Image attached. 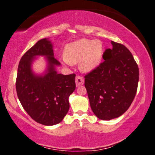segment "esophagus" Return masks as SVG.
Here are the masks:
<instances>
[{"instance_id":"1","label":"esophagus","mask_w":155,"mask_h":155,"mask_svg":"<svg viewBox=\"0 0 155 155\" xmlns=\"http://www.w3.org/2000/svg\"><path fill=\"white\" fill-rule=\"evenodd\" d=\"M84 78L82 77V76H79V75L76 76V86L79 87V86H81V85H82L84 84Z\"/></svg>"}]
</instances>
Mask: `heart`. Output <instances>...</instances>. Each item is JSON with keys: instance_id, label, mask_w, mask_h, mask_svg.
<instances>
[{"instance_id": "1", "label": "heart", "mask_w": 155, "mask_h": 155, "mask_svg": "<svg viewBox=\"0 0 155 155\" xmlns=\"http://www.w3.org/2000/svg\"><path fill=\"white\" fill-rule=\"evenodd\" d=\"M104 44L100 40L83 38L68 44L64 51V62L76 64L79 62L80 69L90 72L101 63Z\"/></svg>"}]
</instances>
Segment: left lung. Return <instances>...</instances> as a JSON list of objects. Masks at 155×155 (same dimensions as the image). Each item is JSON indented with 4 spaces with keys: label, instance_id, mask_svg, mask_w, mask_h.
<instances>
[{
    "label": "left lung",
    "instance_id": "obj_1",
    "mask_svg": "<svg viewBox=\"0 0 155 155\" xmlns=\"http://www.w3.org/2000/svg\"><path fill=\"white\" fill-rule=\"evenodd\" d=\"M103 54L104 62L85 74L90 106L102 120L117 118L128 109L136 96L139 70L133 54L123 44L111 41Z\"/></svg>",
    "mask_w": 155,
    "mask_h": 155
}]
</instances>
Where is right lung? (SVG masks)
I'll use <instances>...</instances> for the list:
<instances>
[{
    "instance_id": "obj_1",
    "label": "right lung",
    "mask_w": 155,
    "mask_h": 155,
    "mask_svg": "<svg viewBox=\"0 0 155 155\" xmlns=\"http://www.w3.org/2000/svg\"><path fill=\"white\" fill-rule=\"evenodd\" d=\"M38 55L47 56L49 63L44 76H35L31 71V62ZM60 65L47 38L28 49L19 63L16 79L19 100L28 115L44 125H54L63 120L70 106L68 97L76 88V74H58L54 67Z\"/></svg>"
}]
</instances>
